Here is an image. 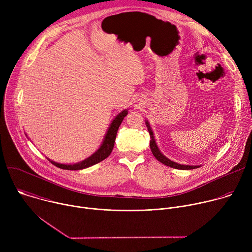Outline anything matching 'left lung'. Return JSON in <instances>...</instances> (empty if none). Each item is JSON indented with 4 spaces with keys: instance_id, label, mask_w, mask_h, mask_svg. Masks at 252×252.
<instances>
[{
    "instance_id": "left-lung-1",
    "label": "left lung",
    "mask_w": 252,
    "mask_h": 252,
    "mask_svg": "<svg viewBox=\"0 0 252 252\" xmlns=\"http://www.w3.org/2000/svg\"><path fill=\"white\" fill-rule=\"evenodd\" d=\"M146 125L148 126V130L150 132L151 135V142H150V147H151V151L153 153V155L155 156V158L160 161L161 163L173 167V168H177V169H193V168H197L199 167V164H189V163H182L178 162L176 160L171 159L170 158L166 157L159 149L158 142H157V137L155 135V131L150 124V122L148 120H146Z\"/></svg>"
}]
</instances>
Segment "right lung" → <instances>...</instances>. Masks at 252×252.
Returning <instances> with one entry per match:
<instances>
[{"instance_id": "obj_1", "label": "right lung", "mask_w": 252, "mask_h": 252, "mask_svg": "<svg viewBox=\"0 0 252 252\" xmlns=\"http://www.w3.org/2000/svg\"><path fill=\"white\" fill-rule=\"evenodd\" d=\"M127 113H128V110L126 109V110L122 111L121 113H119L115 117V119L111 122L110 126H107V129H106L102 139L100 140L99 145H97V147L92 153H90V155L86 156L84 158L77 160L75 162H67V163L58 162L49 158H47V159L49 161H51L54 165H56L60 168H63V169H67V170L84 169V168L90 167V166L103 160L104 158H106L111 155V153L114 149V146H115V140L117 137L118 129H119L122 122L124 121L125 117L127 115Z\"/></svg>"}]
</instances>
